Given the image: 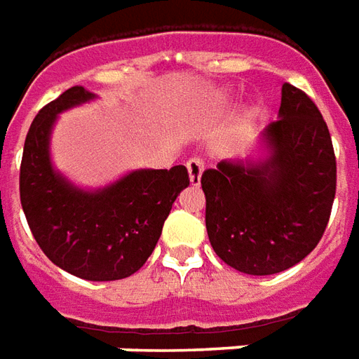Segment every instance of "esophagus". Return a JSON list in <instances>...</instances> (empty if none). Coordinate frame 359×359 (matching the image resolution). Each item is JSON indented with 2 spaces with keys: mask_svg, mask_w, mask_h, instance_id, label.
Masks as SVG:
<instances>
[{
  "mask_svg": "<svg viewBox=\"0 0 359 359\" xmlns=\"http://www.w3.org/2000/svg\"><path fill=\"white\" fill-rule=\"evenodd\" d=\"M187 169H188V177H190V184L192 187H200V180H202V172H203V161L200 157H192L187 161Z\"/></svg>",
  "mask_w": 359,
  "mask_h": 359,
  "instance_id": "obj_1",
  "label": "esophagus"
}]
</instances>
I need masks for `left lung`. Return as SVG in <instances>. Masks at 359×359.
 <instances>
[{
    "instance_id": "8db88e82",
    "label": "left lung",
    "mask_w": 359,
    "mask_h": 359,
    "mask_svg": "<svg viewBox=\"0 0 359 359\" xmlns=\"http://www.w3.org/2000/svg\"><path fill=\"white\" fill-rule=\"evenodd\" d=\"M267 157L221 161L202 175L215 254L246 275L300 264L321 241L337 192L331 134L306 92L285 82L278 121L259 136Z\"/></svg>"
}]
</instances>
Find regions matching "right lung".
<instances>
[{
	"label": "right lung",
	"instance_id": "1",
	"mask_svg": "<svg viewBox=\"0 0 359 359\" xmlns=\"http://www.w3.org/2000/svg\"><path fill=\"white\" fill-rule=\"evenodd\" d=\"M73 86L38 111L20 163V203L38 246L86 280L130 277L151 256L177 196L190 184L184 165L138 169L109 187L82 190L53 169L51 128L59 113L94 100Z\"/></svg>",
	"mask_w": 359,
	"mask_h": 359
}]
</instances>
